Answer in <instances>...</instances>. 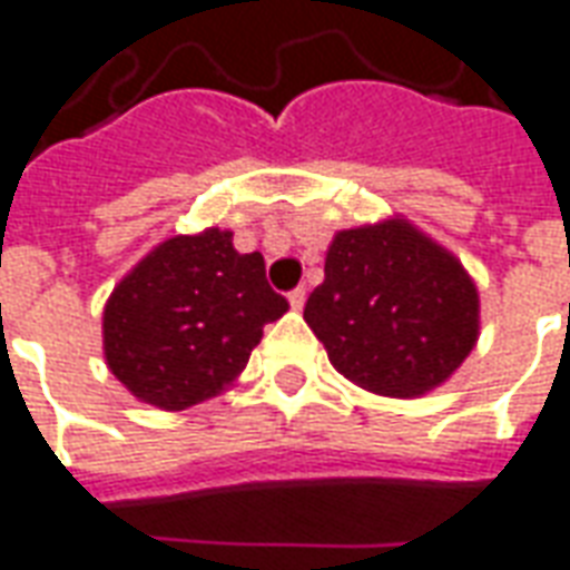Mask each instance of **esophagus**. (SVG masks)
<instances>
[{
    "mask_svg": "<svg viewBox=\"0 0 570 570\" xmlns=\"http://www.w3.org/2000/svg\"><path fill=\"white\" fill-rule=\"evenodd\" d=\"M288 304H292V309H304L306 304V288L301 285V288H294L292 294H288Z\"/></svg>",
    "mask_w": 570,
    "mask_h": 570,
    "instance_id": "34e87169",
    "label": "esophagus"
}]
</instances>
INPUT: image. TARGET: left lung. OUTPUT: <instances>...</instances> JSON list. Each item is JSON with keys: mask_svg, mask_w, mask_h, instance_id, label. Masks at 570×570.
I'll return each instance as SVG.
<instances>
[{"mask_svg": "<svg viewBox=\"0 0 570 570\" xmlns=\"http://www.w3.org/2000/svg\"><path fill=\"white\" fill-rule=\"evenodd\" d=\"M304 318L346 381L417 395L470 356L479 294L445 248L405 220H386L334 236Z\"/></svg>", "mask_w": 570, "mask_h": 570, "instance_id": "left-lung-1", "label": "left lung"}]
</instances>
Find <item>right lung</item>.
<instances>
[{"mask_svg":"<svg viewBox=\"0 0 570 570\" xmlns=\"http://www.w3.org/2000/svg\"><path fill=\"white\" fill-rule=\"evenodd\" d=\"M285 309L261 252H236L233 233L175 236L112 292L104 309L107 365L137 399L180 411L220 393Z\"/></svg>","mask_w":570,"mask_h":570,"instance_id":"1","label":"right lung"}]
</instances>
